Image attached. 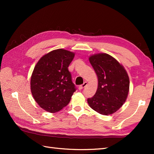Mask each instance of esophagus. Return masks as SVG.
<instances>
[{
  "instance_id": "obj_1",
  "label": "esophagus",
  "mask_w": 154,
  "mask_h": 154,
  "mask_svg": "<svg viewBox=\"0 0 154 154\" xmlns=\"http://www.w3.org/2000/svg\"><path fill=\"white\" fill-rule=\"evenodd\" d=\"M87 82H85L83 84H82V85H80L79 87V89H83V88H85V87L87 86Z\"/></svg>"
}]
</instances>
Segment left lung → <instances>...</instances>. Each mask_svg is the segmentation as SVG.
Returning a JSON list of instances; mask_svg holds the SVG:
<instances>
[{
    "instance_id": "left-lung-1",
    "label": "left lung",
    "mask_w": 154,
    "mask_h": 154,
    "mask_svg": "<svg viewBox=\"0 0 154 154\" xmlns=\"http://www.w3.org/2000/svg\"><path fill=\"white\" fill-rule=\"evenodd\" d=\"M98 77V88L94 95L89 98L90 107L103 115L115 112L123 105L129 91L127 72L115 59L106 54L89 57Z\"/></svg>"
}]
</instances>
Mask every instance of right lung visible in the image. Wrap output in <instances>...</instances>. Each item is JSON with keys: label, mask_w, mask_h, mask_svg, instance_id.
I'll return each instance as SVG.
<instances>
[{"label": "right lung", "mask_w": 154, "mask_h": 154, "mask_svg": "<svg viewBox=\"0 0 154 154\" xmlns=\"http://www.w3.org/2000/svg\"><path fill=\"white\" fill-rule=\"evenodd\" d=\"M75 54L58 49L44 55L34 67L30 87L35 100L49 112L66 106L76 91L68 67Z\"/></svg>", "instance_id": "1"}]
</instances>
